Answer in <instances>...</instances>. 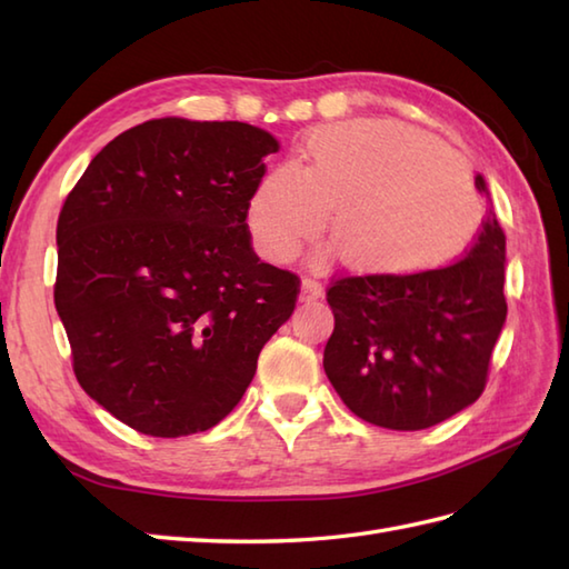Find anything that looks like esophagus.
I'll use <instances>...</instances> for the list:
<instances>
[{
    "mask_svg": "<svg viewBox=\"0 0 569 569\" xmlns=\"http://www.w3.org/2000/svg\"><path fill=\"white\" fill-rule=\"evenodd\" d=\"M298 298L303 300V303H316V300L322 298V283L316 281V278H303Z\"/></svg>",
    "mask_w": 569,
    "mask_h": 569,
    "instance_id": "34e87169",
    "label": "esophagus"
}]
</instances>
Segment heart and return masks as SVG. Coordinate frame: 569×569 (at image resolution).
Segmentation results:
<instances>
[{
  "label": "heart",
  "instance_id": "obj_1",
  "mask_svg": "<svg viewBox=\"0 0 569 569\" xmlns=\"http://www.w3.org/2000/svg\"><path fill=\"white\" fill-rule=\"evenodd\" d=\"M357 271L416 276L475 241L485 208L465 163L442 143L389 122H342L312 134L300 171L276 166L249 200L257 247L276 261L328 227Z\"/></svg>",
  "mask_w": 569,
  "mask_h": 569
}]
</instances>
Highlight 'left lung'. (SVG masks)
<instances>
[{
	"mask_svg": "<svg viewBox=\"0 0 569 569\" xmlns=\"http://www.w3.org/2000/svg\"><path fill=\"white\" fill-rule=\"evenodd\" d=\"M475 183L489 196L485 176ZM503 273L506 237L489 210L462 261L337 281L322 367L345 406L379 428L422 430L475 403L506 322Z\"/></svg>",
	"mask_w": 569,
	"mask_h": 569,
	"instance_id": "8db88e82",
	"label": "left lung"
}]
</instances>
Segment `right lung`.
Masks as SVG:
<instances>
[{"label": "right lung", "instance_id": "right-lung-1", "mask_svg": "<svg viewBox=\"0 0 569 569\" xmlns=\"http://www.w3.org/2000/svg\"><path fill=\"white\" fill-rule=\"evenodd\" d=\"M281 149L244 122L149 119L90 161L58 217L56 310L92 401L153 438L217 426L293 316L298 276L251 247Z\"/></svg>", "mask_w": 569, "mask_h": 569}]
</instances>
